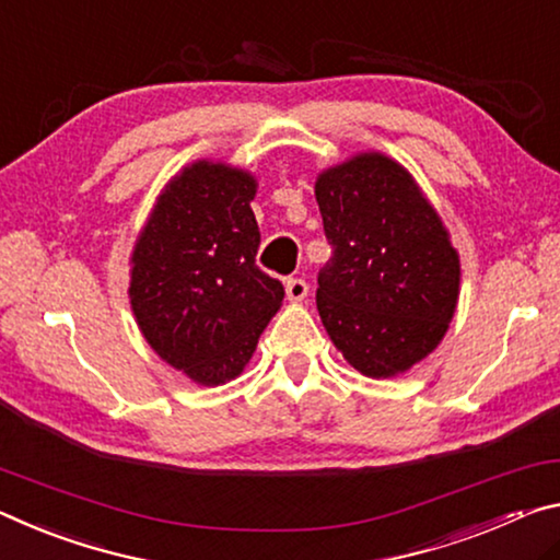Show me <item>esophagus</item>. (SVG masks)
I'll list each match as a JSON object with an SVG mask.
<instances>
[{"label": "esophagus", "mask_w": 560, "mask_h": 560, "mask_svg": "<svg viewBox=\"0 0 560 560\" xmlns=\"http://www.w3.org/2000/svg\"><path fill=\"white\" fill-rule=\"evenodd\" d=\"M307 282L302 280V278H288V282H285V292H288V300H292V302H300V300H305L307 298Z\"/></svg>", "instance_id": "34e87169"}]
</instances>
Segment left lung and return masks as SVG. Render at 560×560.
Returning a JSON list of instances; mask_svg holds the SVG:
<instances>
[{
  "label": "left lung",
  "instance_id": "left-lung-1",
  "mask_svg": "<svg viewBox=\"0 0 560 560\" xmlns=\"http://www.w3.org/2000/svg\"><path fill=\"white\" fill-rule=\"evenodd\" d=\"M332 258L317 275L329 340L364 377H394L434 350L459 300L462 265L415 178L384 153L317 176Z\"/></svg>",
  "mask_w": 560,
  "mask_h": 560
}]
</instances>
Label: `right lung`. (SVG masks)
I'll list each match as a JSON object with an SVG mask.
<instances>
[{
    "label": "right lung",
    "instance_id": "add662e5",
    "mask_svg": "<svg viewBox=\"0 0 560 560\" xmlns=\"http://www.w3.org/2000/svg\"><path fill=\"white\" fill-rule=\"evenodd\" d=\"M255 190L243 168L190 163L155 200L131 255L128 298L145 342L206 387L245 370L285 298L255 265Z\"/></svg>",
    "mask_w": 560,
    "mask_h": 560
}]
</instances>
